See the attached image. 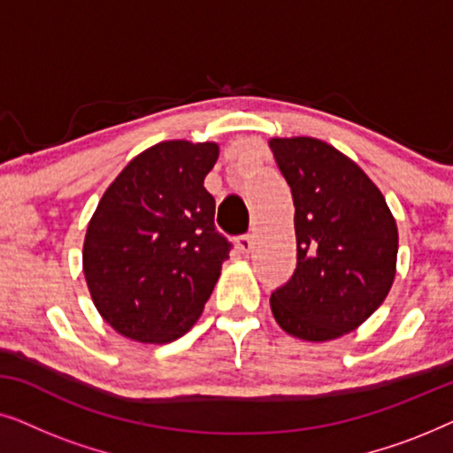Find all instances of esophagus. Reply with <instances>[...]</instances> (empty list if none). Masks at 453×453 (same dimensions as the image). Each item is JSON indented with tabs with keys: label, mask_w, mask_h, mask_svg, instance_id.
Listing matches in <instances>:
<instances>
[{
	"label": "esophagus",
	"mask_w": 453,
	"mask_h": 453,
	"mask_svg": "<svg viewBox=\"0 0 453 453\" xmlns=\"http://www.w3.org/2000/svg\"><path fill=\"white\" fill-rule=\"evenodd\" d=\"M237 245H239V250L243 251V253H250L251 247H253L251 234H241V237L237 239Z\"/></svg>",
	"instance_id": "34e87169"
}]
</instances>
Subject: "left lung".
I'll list each match as a JSON object with an SVG mask.
<instances>
[{"mask_svg":"<svg viewBox=\"0 0 453 453\" xmlns=\"http://www.w3.org/2000/svg\"><path fill=\"white\" fill-rule=\"evenodd\" d=\"M295 202L296 270L270 296L276 324L305 342L355 332L395 278L398 226L380 188L324 140L270 138Z\"/></svg>","mask_w":453,"mask_h":453,"instance_id":"8db88e82","label":"left lung"}]
</instances>
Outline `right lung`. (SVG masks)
<instances>
[{"instance_id": "add662e5", "label": "right lung", "mask_w": 453, "mask_h": 453, "mask_svg": "<svg viewBox=\"0 0 453 453\" xmlns=\"http://www.w3.org/2000/svg\"><path fill=\"white\" fill-rule=\"evenodd\" d=\"M219 142L166 140L140 152L104 191L86 228L92 303L121 336L166 344L188 334L228 259L203 179Z\"/></svg>"}]
</instances>
